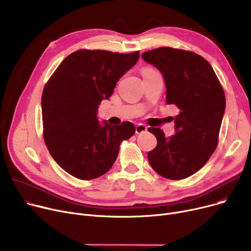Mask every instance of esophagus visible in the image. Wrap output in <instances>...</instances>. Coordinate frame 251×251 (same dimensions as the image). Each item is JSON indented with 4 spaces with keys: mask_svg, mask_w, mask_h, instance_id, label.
<instances>
[{
    "mask_svg": "<svg viewBox=\"0 0 251 251\" xmlns=\"http://www.w3.org/2000/svg\"><path fill=\"white\" fill-rule=\"evenodd\" d=\"M147 130H148V127H147L146 125H143V124H138V125H136L135 132H136L137 134H140V133H144V132H146Z\"/></svg>",
    "mask_w": 251,
    "mask_h": 251,
    "instance_id": "34e87169",
    "label": "esophagus"
}]
</instances>
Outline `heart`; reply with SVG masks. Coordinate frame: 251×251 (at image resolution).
Segmentation results:
<instances>
[{"mask_svg": "<svg viewBox=\"0 0 251 251\" xmlns=\"http://www.w3.org/2000/svg\"><path fill=\"white\" fill-rule=\"evenodd\" d=\"M152 72H155V71H154L153 69H151V68H146V69L142 70V75L149 74V73H152Z\"/></svg>", "mask_w": 251, "mask_h": 251, "instance_id": "1", "label": "heart"}]
</instances>
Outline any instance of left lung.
I'll use <instances>...</instances> for the list:
<instances>
[{"label": "left lung", "mask_w": 251, "mask_h": 251, "mask_svg": "<svg viewBox=\"0 0 251 251\" xmlns=\"http://www.w3.org/2000/svg\"><path fill=\"white\" fill-rule=\"evenodd\" d=\"M141 57L163 74L167 103L179 109L173 118L174 135L166 137L160 128H149L157 140L149 162L167 179H185L206 164L218 146L225 94L212 66L195 52L163 47Z\"/></svg>", "instance_id": "left-lung-1"}]
</instances>
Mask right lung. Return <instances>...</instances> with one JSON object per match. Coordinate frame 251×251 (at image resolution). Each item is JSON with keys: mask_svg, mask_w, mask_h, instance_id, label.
<instances>
[{"mask_svg": "<svg viewBox=\"0 0 251 251\" xmlns=\"http://www.w3.org/2000/svg\"><path fill=\"white\" fill-rule=\"evenodd\" d=\"M138 59V50H79L63 60L46 84L42 97L46 146L57 164L75 178L91 180L107 173L120 143L135 133L131 122L100 124L98 110Z\"/></svg>", "mask_w": 251, "mask_h": 251, "instance_id": "add662e5", "label": "right lung"}]
</instances>
